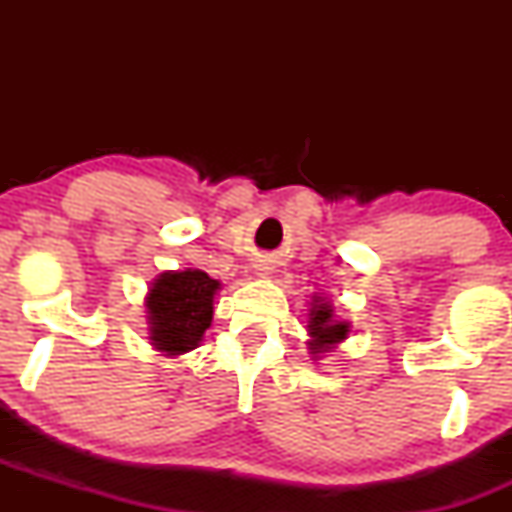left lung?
Here are the masks:
<instances>
[{"label":"left lung","instance_id":"8db88e82","mask_svg":"<svg viewBox=\"0 0 512 512\" xmlns=\"http://www.w3.org/2000/svg\"><path fill=\"white\" fill-rule=\"evenodd\" d=\"M308 332L313 337V342H310L313 354H325V351H330L332 344L342 342L346 334H349V322L332 320L330 305L315 301L313 310H310Z\"/></svg>","mask_w":512,"mask_h":512}]
</instances>
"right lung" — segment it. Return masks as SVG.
Masks as SVG:
<instances>
[{"instance_id":"right-lung-1","label":"right lung","mask_w":512,"mask_h":512,"mask_svg":"<svg viewBox=\"0 0 512 512\" xmlns=\"http://www.w3.org/2000/svg\"><path fill=\"white\" fill-rule=\"evenodd\" d=\"M219 286V281L199 269L158 276L146 296L151 344L170 356L195 349L211 325Z\"/></svg>"}]
</instances>
